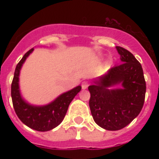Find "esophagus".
I'll list each match as a JSON object with an SVG mask.
<instances>
[{"label": "esophagus", "mask_w": 159, "mask_h": 159, "mask_svg": "<svg viewBox=\"0 0 159 159\" xmlns=\"http://www.w3.org/2000/svg\"><path fill=\"white\" fill-rule=\"evenodd\" d=\"M89 83H88V82H86V81H84V82H83V83H82V89H86L87 88L89 87Z\"/></svg>", "instance_id": "1"}]
</instances>
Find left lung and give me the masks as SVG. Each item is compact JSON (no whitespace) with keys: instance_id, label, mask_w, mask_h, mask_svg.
<instances>
[{"instance_id":"obj_1","label":"left lung","mask_w":159,"mask_h":159,"mask_svg":"<svg viewBox=\"0 0 159 159\" xmlns=\"http://www.w3.org/2000/svg\"><path fill=\"white\" fill-rule=\"evenodd\" d=\"M122 64L89 87V107L94 122L107 130H119L129 124L142 109L146 81L140 62L127 49L116 47ZM121 84L122 89L109 90Z\"/></svg>"}]
</instances>
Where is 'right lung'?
<instances>
[{
    "label": "right lung",
    "mask_w": 159,
    "mask_h": 159,
    "mask_svg": "<svg viewBox=\"0 0 159 159\" xmlns=\"http://www.w3.org/2000/svg\"><path fill=\"white\" fill-rule=\"evenodd\" d=\"M33 50L34 48H31L26 52L16 66L11 85V95L14 111L21 122L32 129L44 132L54 129L62 122L70 103L81 91L82 87L77 86L60 94L52 102L46 106L36 107L25 102L19 92V76L23 64Z\"/></svg>",
    "instance_id": "1"
}]
</instances>
